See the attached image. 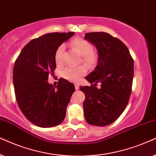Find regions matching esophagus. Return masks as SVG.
I'll list each match as a JSON object with an SVG mask.
<instances>
[{
    "mask_svg": "<svg viewBox=\"0 0 156 156\" xmlns=\"http://www.w3.org/2000/svg\"><path fill=\"white\" fill-rule=\"evenodd\" d=\"M75 88H76V90H78L79 89V85L78 84H75Z\"/></svg>",
    "mask_w": 156,
    "mask_h": 156,
    "instance_id": "obj_1",
    "label": "esophagus"
}]
</instances>
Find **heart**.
Segmentation results:
<instances>
[{"instance_id": "1", "label": "heart", "mask_w": 156, "mask_h": 156, "mask_svg": "<svg viewBox=\"0 0 156 156\" xmlns=\"http://www.w3.org/2000/svg\"><path fill=\"white\" fill-rule=\"evenodd\" d=\"M74 48L83 56V61L88 66H92L97 61V57L93 52V47L88 41L83 38H75L70 43ZM65 46L61 45L58 47L55 53V61L58 65L63 63V53ZM87 69L84 66L78 67H66L62 71V76L66 80L77 82L86 73Z\"/></svg>"}]
</instances>
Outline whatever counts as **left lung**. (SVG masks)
I'll use <instances>...</instances> for the list:
<instances>
[{"mask_svg": "<svg viewBox=\"0 0 156 156\" xmlns=\"http://www.w3.org/2000/svg\"><path fill=\"white\" fill-rule=\"evenodd\" d=\"M96 47L98 59L95 70L86 79L94 86L80 87L86 99L84 115L90 125L105 126L119 118L127 106L133 78V60L126 45L105 32L85 34ZM101 82V88L95 87Z\"/></svg>", "mask_w": 156, "mask_h": 156, "instance_id": "obj_1", "label": "left lung"}]
</instances>
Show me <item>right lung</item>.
<instances>
[{
	"instance_id": "right-lung-1",
	"label": "right lung",
	"mask_w": 156,
	"mask_h": 156,
	"mask_svg": "<svg viewBox=\"0 0 156 156\" xmlns=\"http://www.w3.org/2000/svg\"><path fill=\"white\" fill-rule=\"evenodd\" d=\"M73 35V32L51 33L33 39L15 62L13 78L16 101L25 117L38 127L58 126L66 117L74 85L61 78L53 86L48 79L56 68L55 51Z\"/></svg>"
}]
</instances>
